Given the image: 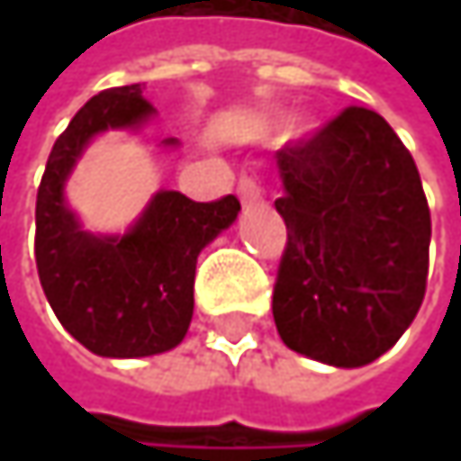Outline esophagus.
Returning a JSON list of instances; mask_svg holds the SVG:
<instances>
[{
	"mask_svg": "<svg viewBox=\"0 0 461 461\" xmlns=\"http://www.w3.org/2000/svg\"><path fill=\"white\" fill-rule=\"evenodd\" d=\"M237 194L242 200V205H253L261 200V181L253 173H242L237 181Z\"/></svg>",
	"mask_w": 461,
	"mask_h": 461,
	"instance_id": "1",
	"label": "esophagus"
}]
</instances>
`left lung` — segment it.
I'll return each instance as SVG.
<instances>
[{
  "instance_id": "1",
  "label": "left lung",
  "mask_w": 461,
  "mask_h": 461,
  "mask_svg": "<svg viewBox=\"0 0 461 461\" xmlns=\"http://www.w3.org/2000/svg\"><path fill=\"white\" fill-rule=\"evenodd\" d=\"M277 167V333L328 366H366L403 336L427 288L432 224L414 157L382 114L347 106L280 149Z\"/></svg>"
}]
</instances>
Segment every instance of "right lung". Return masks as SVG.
<instances>
[{
	"mask_svg": "<svg viewBox=\"0 0 461 461\" xmlns=\"http://www.w3.org/2000/svg\"><path fill=\"white\" fill-rule=\"evenodd\" d=\"M151 112L139 85L93 95L55 140L37 192L42 291L60 325L104 357H146L181 344L194 310L197 256L240 211L234 194L194 203L181 192H159L122 237L79 230L63 203L77 157L95 133L139 128Z\"/></svg>",
	"mask_w": 461,
	"mask_h": 461,
	"instance_id": "add662e5",
	"label": "right lung"
}]
</instances>
